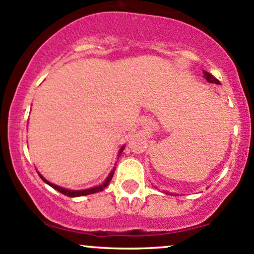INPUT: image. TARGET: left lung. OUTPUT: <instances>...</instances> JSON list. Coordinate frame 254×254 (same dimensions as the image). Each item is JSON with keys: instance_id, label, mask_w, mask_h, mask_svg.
<instances>
[{"instance_id": "1", "label": "left lung", "mask_w": 254, "mask_h": 254, "mask_svg": "<svg viewBox=\"0 0 254 254\" xmlns=\"http://www.w3.org/2000/svg\"><path fill=\"white\" fill-rule=\"evenodd\" d=\"M203 73H204V78L206 79L207 81L209 82H211V84H217V85H221V82H219L217 79L215 78V76H212L211 74H210L209 72H205V70H203ZM168 194V192H165ZM170 194H172V193H170Z\"/></svg>"}]
</instances>
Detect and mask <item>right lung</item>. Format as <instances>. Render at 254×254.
Masks as SVG:
<instances>
[{"instance_id":"obj_1","label":"right lung","mask_w":254,"mask_h":254,"mask_svg":"<svg viewBox=\"0 0 254 254\" xmlns=\"http://www.w3.org/2000/svg\"><path fill=\"white\" fill-rule=\"evenodd\" d=\"M124 149H125V145H124V146H121V149H120V151H119V156L121 155L122 151H124ZM114 172H115V167H114V169L112 170V172H110L109 175H108L107 180H105L102 185H99V186L92 187V189H87V190H74L64 189V187H60V186H58V185H54V184H51V182H49L48 180H45V179L43 178V175H41V174H39V173H38V175H39V178H41L42 180L45 182V184L49 185V186L53 187L54 190H59V192L62 193V194H64V195H67V196H72V198H74V196H82V195L92 194V193H97V192H101V190H103L105 189V187H107L108 185H109V182L112 181L113 175H114Z\"/></svg>"}]
</instances>
